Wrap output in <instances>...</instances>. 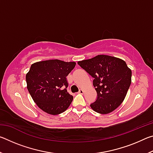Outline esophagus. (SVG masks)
Returning a JSON list of instances; mask_svg holds the SVG:
<instances>
[{"label":"esophagus","instance_id":"1","mask_svg":"<svg viewBox=\"0 0 153 153\" xmlns=\"http://www.w3.org/2000/svg\"><path fill=\"white\" fill-rule=\"evenodd\" d=\"M84 90H79V92H78V94H84Z\"/></svg>","mask_w":153,"mask_h":153}]
</instances>
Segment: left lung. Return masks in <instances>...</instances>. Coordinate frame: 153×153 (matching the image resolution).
Returning a JSON list of instances; mask_svg holds the SVG:
<instances>
[{
  "label": "left lung",
  "mask_w": 153,
  "mask_h": 153,
  "mask_svg": "<svg viewBox=\"0 0 153 153\" xmlns=\"http://www.w3.org/2000/svg\"><path fill=\"white\" fill-rule=\"evenodd\" d=\"M90 75L97 93L90 107L96 112L108 114L123 101L131 82V71L122 59L100 55L77 62Z\"/></svg>",
  "instance_id": "left-lung-1"
}]
</instances>
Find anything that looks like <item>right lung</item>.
<instances>
[{"label": "right lung", "instance_id": "right-lung-1", "mask_svg": "<svg viewBox=\"0 0 153 153\" xmlns=\"http://www.w3.org/2000/svg\"><path fill=\"white\" fill-rule=\"evenodd\" d=\"M76 64L54 59L36 62L31 65L25 77L27 88L33 101L43 111L58 115L71 105L74 97L67 92L66 77Z\"/></svg>", "mask_w": 153, "mask_h": 153}]
</instances>
